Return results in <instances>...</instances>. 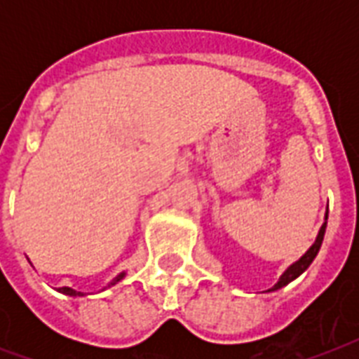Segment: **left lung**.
Instances as JSON below:
<instances>
[{"label":"left lung","mask_w":359,"mask_h":359,"mask_svg":"<svg viewBox=\"0 0 359 359\" xmlns=\"http://www.w3.org/2000/svg\"><path fill=\"white\" fill-rule=\"evenodd\" d=\"M326 219H328V214H326ZM326 224H328V222H324V225H323V227H320V231H318V236H317V240H315V244H313L311 248H309V250H307L306 255L302 257L300 261H296L294 264H292V266L287 268V270H285L283 276H281V278H279L278 283L273 285V287H272V289H270V290H278V289H281V287H285V285H287V283H290V281H292V279L298 278V276H300V273L306 272L307 266H309V264H311L313 259H315V257H317L318 250H320V245H323L324 233H326Z\"/></svg>","instance_id":"obj_1"}]
</instances>
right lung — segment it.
<instances>
[{
	"mask_svg": "<svg viewBox=\"0 0 359 359\" xmlns=\"http://www.w3.org/2000/svg\"><path fill=\"white\" fill-rule=\"evenodd\" d=\"M123 278H124V273H119V276H117V278H115L109 285H117ZM59 292H63V294H69V296H81V292H78V290H74V289H70V287H61V289H59Z\"/></svg>",
	"mask_w": 359,
	"mask_h": 359,
	"instance_id": "obj_1",
	"label": "right lung"
}]
</instances>
